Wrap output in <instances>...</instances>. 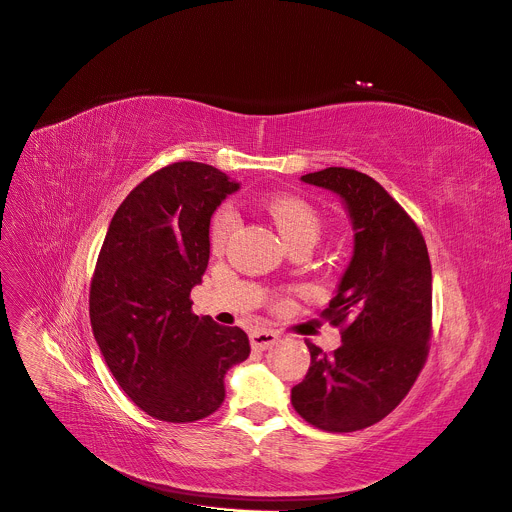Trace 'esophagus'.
<instances>
[{
	"instance_id": "34e87169",
	"label": "esophagus",
	"mask_w": 512,
	"mask_h": 512,
	"mask_svg": "<svg viewBox=\"0 0 512 512\" xmlns=\"http://www.w3.org/2000/svg\"><path fill=\"white\" fill-rule=\"evenodd\" d=\"M249 340H251V346L253 348H259V351H265V348H270L272 344H276L280 340V334L274 332V330H253L249 334Z\"/></svg>"
}]
</instances>
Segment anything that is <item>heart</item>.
<instances>
[{
	"label": "heart",
	"mask_w": 512,
	"mask_h": 512,
	"mask_svg": "<svg viewBox=\"0 0 512 512\" xmlns=\"http://www.w3.org/2000/svg\"><path fill=\"white\" fill-rule=\"evenodd\" d=\"M265 211L270 213L272 222L280 230L282 238L286 240V245H294V242H313L321 234V215L319 211L305 199L294 197V195H278L272 197L265 203ZM238 222L236 211L226 205L222 207L211 222V247L213 249H222L226 245V240L230 232L234 230Z\"/></svg>",
	"instance_id": "obj_1"
}]
</instances>
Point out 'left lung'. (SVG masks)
I'll return each mask as SVG.
<instances>
[{
  "label": "left lung",
  "mask_w": 512,
  "mask_h": 512,
  "mask_svg": "<svg viewBox=\"0 0 512 512\" xmlns=\"http://www.w3.org/2000/svg\"><path fill=\"white\" fill-rule=\"evenodd\" d=\"M303 182L338 195L355 230L351 263L324 311L342 344L311 365L290 392L292 407L326 432H357L392 413L415 384L432 332V265L425 240L380 182L326 168Z\"/></svg>",
  "instance_id": "8db88e82"
}]
</instances>
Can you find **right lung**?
Returning <instances> with one entry per match:
<instances>
[{
  "label": "right lung",
  "mask_w": 512,
  "mask_h": 512,
  "mask_svg": "<svg viewBox=\"0 0 512 512\" xmlns=\"http://www.w3.org/2000/svg\"><path fill=\"white\" fill-rule=\"evenodd\" d=\"M218 168L178 161L145 178L107 228L89 294L91 328L120 388L147 415L193 423L224 402V375L251 353L240 328L191 311L209 222L238 191Z\"/></svg>",
  "instance_id": "right-lung-1"
}]
</instances>
